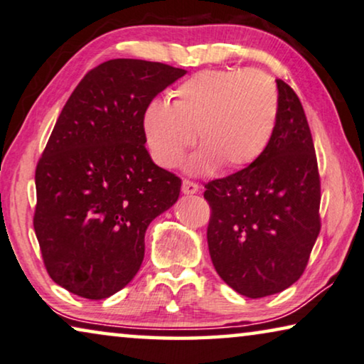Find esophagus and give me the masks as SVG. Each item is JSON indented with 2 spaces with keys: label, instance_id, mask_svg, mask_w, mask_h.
Here are the masks:
<instances>
[{
  "label": "esophagus",
  "instance_id": "34e87169",
  "mask_svg": "<svg viewBox=\"0 0 364 364\" xmlns=\"http://www.w3.org/2000/svg\"><path fill=\"white\" fill-rule=\"evenodd\" d=\"M182 192L183 193H197L198 192V183H195L192 181H188V178H186V181L182 182Z\"/></svg>",
  "mask_w": 364,
  "mask_h": 364
}]
</instances>
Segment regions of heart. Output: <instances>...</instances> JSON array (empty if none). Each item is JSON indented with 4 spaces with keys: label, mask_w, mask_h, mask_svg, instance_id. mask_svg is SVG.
Instances as JSON below:
<instances>
[{
    "label": "heart",
    "mask_w": 364,
    "mask_h": 364,
    "mask_svg": "<svg viewBox=\"0 0 364 364\" xmlns=\"http://www.w3.org/2000/svg\"><path fill=\"white\" fill-rule=\"evenodd\" d=\"M279 114L272 78L256 68L202 70L172 92V103L152 100L143 129L157 164L172 169L197 139L200 151L188 171L207 173L221 162L228 169L259 159L269 146Z\"/></svg>",
    "instance_id": "heart-1"
}]
</instances>
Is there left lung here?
Wrapping results in <instances>:
<instances>
[{"label": "left lung", "instance_id": "left-lung-1", "mask_svg": "<svg viewBox=\"0 0 364 364\" xmlns=\"http://www.w3.org/2000/svg\"><path fill=\"white\" fill-rule=\"evenodd\" d=\"M279 114L259 159L205 183L208 250L218 276L241 296L291 287L320 233V176L302 103L277 80Z\"/></svg>", "mask_w": 364, "mask_h": 364}]
</instances>
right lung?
<instances>
[{"label":"right lung","instance_id":"1","mask_svg":"<svg viewBox=\"0 0 364 364\" xmlns=\"http://www.w3.org/2000/svg\"><path fill=\"white\" fill-rule=\"evenodd\" d=\"M186 75L161 62L113 59L72 92L36 167L34 231L52 281L75 296H113L139 271L147 226L182 181L146 149L147 105Z\"/></svg>","mask_w":364,"mask_h":364}]
</instances>
